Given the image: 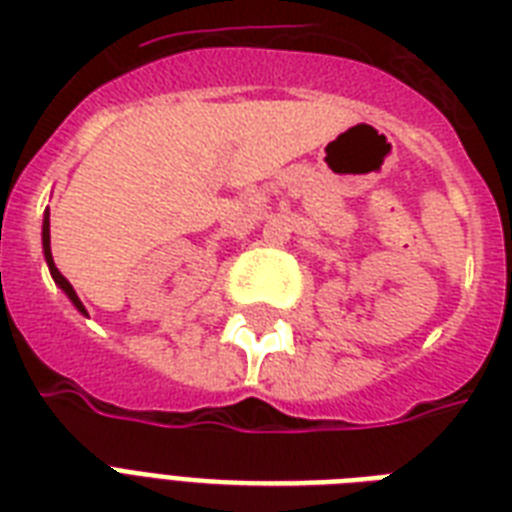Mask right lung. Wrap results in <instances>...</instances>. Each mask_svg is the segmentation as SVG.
I'll list each match as a JSON object with an SVG mask.
<instances>
[{
    "mask_svg": "<svg viewBox=\"0 0 512 512\" xmlns=\"http://www.w3.org/2000/svg\"><path fill=\"white\" fill-rule=\"evenodd\" d=\"M42 248H45V261H47V267H50V275H53L55 285H61V291L66 293V296H69L71 304H74V307H77V310L82 312V315H87L85 307H82V301H79L77 291L71 288L69 280H66V277H63L61 272H58V267H55L53 253H50V213H45V221H42Z\"/></svg>",
    "mask_w": 512,
    "mask_h": 512,
    "instance_id": "add662e5",
    "label": "right lung"
}]
</instances>
